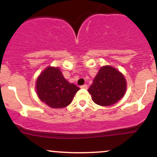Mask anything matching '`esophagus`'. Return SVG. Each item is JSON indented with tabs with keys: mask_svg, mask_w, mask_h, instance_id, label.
Listing matches in <instances>:
<instances>
[{
	"mask_svg": "<svg viewBox=\"0 0 157 157\" xmlns=\"http://www.w3.org/2000/svg\"><path fill=\"white\" fill-rule=\"evenodd\" d=\"M80 88H81V89H88V86L86 84L82 85V86H80Z\"/></svg>",
	"mask_w": 157,
	"mask_h": 157,
	"instance_id": "obj_1",
	"label": "esophagus"
}]
</instances>
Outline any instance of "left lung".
Returning <instances> with one entry per match:
<instances>
[{
	"instance_id": "left-lung-1",
	"label": "left lung",
	"mask_w": 157,
	"mask_h": 157,
	"mask_svg": "<svg viewBox=\"0 0 157 157\" xmlns=\"http://www.w3.org/2000/svg\"><path fill=\"white\" fill-rule=\"evenodd\" d=\"M126 89L124 75L112 66H104L100 68L88 91L97 105L109 106L124 97Z\"/></svg>"
}]
</instances>
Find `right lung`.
<instances>
[{
	"mask_svg": "<svg viewBox=\"0 0 157 157\" xmlns=\"http://www.w3.org/2000/svg\"><path fill=\"white\" fill-rule=\"evenodd\" d=\"M35 89L45 104L52 109H63L71 103L80 88L66 80L58 67L48 66L37 77Z\"/></svg>",
	"mask_w": 157,
	"mask_h": 157,
	"instance_id": "1",
	"label": "right lung"
}]
</instances>
